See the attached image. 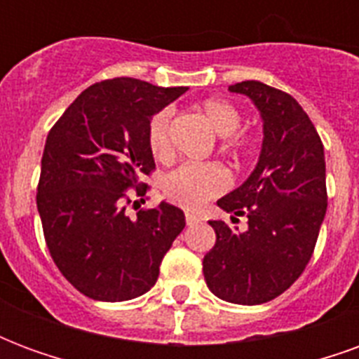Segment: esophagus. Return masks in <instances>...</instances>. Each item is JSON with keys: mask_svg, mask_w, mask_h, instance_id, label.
Returning a JSON list of instances; mask_svg holds the SVG:
<instances>
[{"mask_svg": "<svg viewBox=\"0 0 359 359\" xmlns=\"http://www.w3.org/2000/svg\"><path fill=\"white\" fill-rule=\"evenodd\" d=\"M187 223L188 225H196V223H200V217L194 215V213H188L187 211Z\"/></svg>", "mask_w": 359, "mask_h": 359, "instance_id": "obj_1", "label": "esophagus"}]
</instances>
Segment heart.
Wrapping results in <instances>:
<instances>
[{"label": "heart", "mask_w": 359, "mask_h": 359, "mask_svg": "<svg viewBox=\"0 0 359 359\" xmlns=\"http://www.w3.org/2000/svg\"><path fill=\"white\" fill-rule=\"evenodd\" d=\"M200 113L208 121V125L223 136V149L229 151L234 159L246 157L256 148V136L248 130H242L241 111L233 103L210 97L200 103ZM171 109L157 111L148 125V146L159 161H167L171 157ZM163 194L169 202L177 203L187 210H198L203 203L217 198L229 188V172L221 163H182L172 169L163 179Z\"/></svg>", "instance_id": "heart-1"}]
</instances>
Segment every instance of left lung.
I'll return each mask as SVG.
<instances>
[{
	"label": "left lung",
	"mask_w": 359,
	"mask_h": 359,
	"mask_svg": "<svg viewBox=\"0 0 359 359\" xmlns=\"http://www.w3.org/2000/svg\"><path fill=\"white\" fill-rule=\"evenodd\" d=\"M248 95L264 118V144L248 180L217 205L248 217L246 231L210 221L215 246L203 257V277L217 298L242 306L283 294L311 259L327 211L323 142L292 95L264 82L229 86Z\"/></svg>",
	"instance_id": "8db88e82"
}]
</instances>
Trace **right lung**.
I'll return each mask as SVG.
<instances>
[{"mask_svg":"<svg viewBox=\"0 0 359 359\" xmlns=\"http://www.w3.org/2000/svg\"><path fill=\"white\" fill-rule=\"evenodd\" d=\"M187 90L128 76L95 82L48 134L36 194L43 238L63 277L92 300L148 292L187 225L184 213L167 202L134 219L126 213L133 202L126 190L142 200L144 177L156 169L149 121Z\"/></svg>","mask_w":359,"mask_h":359,"instance_id":"add662e5","label":"right lung"}]
</instances>
